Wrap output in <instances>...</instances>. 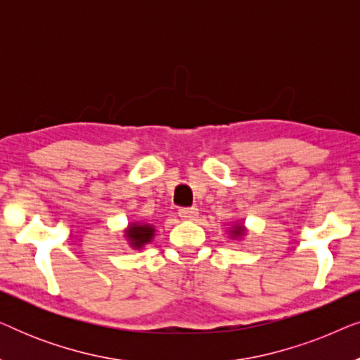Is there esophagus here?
I'll use <instances>...</instances> for the list:
<instances>
[{
  "label": "esophagus",
  "mask_w": 360,
  "mask_h": 360,
  "mask_svg": "<svg viewBox=\"0 0 360 360\" xmlns=\"http://www.w3.org/2000/svg\"><path fill=\"white\" fill-rule=\"evenodd\" d=\"M179 216L181 219H195L198 216V210L195 206H190V208H180Z\"/></svg>",
  "instance_id": "1"
}]
</instances>
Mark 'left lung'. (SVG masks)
<instances>
[{"mask_svg":"<svg viewBox=\"0 0 360 360\" xmlns=\"http://www.w3.org/2000/svg\"><path fill=\"white\" fill-rule=\"evenodd\" d=\"M243 231H244V229H243V228H236V229H234V234H236V236H239V234H243Z\"/></svg>","mask_w":360,"mask_h":360,"instance_id":"obj_1","label":"left lung"}]
</instances>
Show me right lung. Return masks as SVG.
I'll list each match as a JSON object with an SVG mask.
<instances>
[{
  "label": "right lung",
  "instance_id": "add662e5",
  "mask_svg": "<svg viewBox=\"0 0 360 360\" xmlns=\"http://www.w3.org/2000/svg\"><path fill=\"white\" fill-rule=\"evenodd\" d=\"M154 234V228L149 224H132L129 231H127V238L131 239V244L136 248H141L146 243H149Z\"/></svg>",
  "mask_w": 360,
  "mask_h": 360
}]
</instances>
